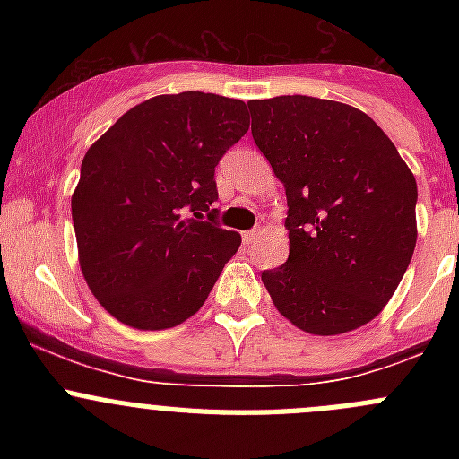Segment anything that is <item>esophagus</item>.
Listing matches in <instances>:
<instances>
[{
	"label": "esophagus",
	"mask_w": 459,
	"mask_h": 459,
	"mask_svg": "<svg viewBox=\"0 0 459 459\" xmlns=\"http://www.w3.org/2000/svg\"><path fill=\"white\" fill-rule=\"evenodd\" d=\"M259 235H262V229L247 230V233H244V242H247V244H253V242H255V239L259 238Z\"/></svg>",
	"instance_id": "esophagus-1"
}]
</instances>
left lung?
<instances>
[{
    "label": "left lung",
    "instance_id": "obj_1",
    "mask_svg": "<svg viewBox=\"0 0 459 459\" xmlns=\"http://www.w3.org/2000/svg\"><path fill=\"white\" fill-rule=\"evenodd\" d=\"M248 110L289 204V259L262 271L273 304L313 335L364 326L413 257V173L386 133L349 104L281 95L248 101Z\"/></svg>",
    "mask_w": 459,
    "mask_h": 459
}]
</instances>
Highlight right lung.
Segmentation results:
<instances>
[{"instance_id":"add662e5","label":"right lung","mask_w":459,"mask_h":459,"mask_svg":"<svg viewBox=\"0 0 459 459\" xmlns=\"http://www.w3.org/2000/svg\"><path fill=\"white\" fill-rule=\"evenodd\" d=\"M247 131L242 100L188 91L142 101L88 148L73 226L86 284L115 319L161 331L200 311L242 244L212 202L217 161Z\"/></svg>"}]
</instances>
